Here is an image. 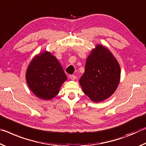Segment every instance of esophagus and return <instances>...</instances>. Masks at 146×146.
<instances>
[{
  "label": "esophagus",
  "instance_id": "obj_1",
  "mask_svg": "<svg viewBox=\"0 0 146 146\" xmlns=\"http://www.w3.org/2000/svg\"><path fill=\"white\" fill-rule=\"evenodd\" d=\"M69 78H70L71 79V80H76V76L75 75L72 74V75H70V76H69Z\"/></svg>",
  "mask_w": 146,
  "mask_h": 146
}]
</instances>
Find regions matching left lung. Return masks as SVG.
Listing matches in <instances>:
<instances>
[{"label": "left lung", "mask_w": 146, "mask_h": 146, "mask_svg": "<svg viewBox=\"0 0 146 146\" xmlns=\"http://www.w3.org/2000/svg\"><path fill=\"white\" fill-rule=\"evenodd\" d=\"M120 78V67L115 57L107 48L97 45L87 57L80 83L92 102H99L115 92Z\"/></svg>", "instance_id": "1"}]
</instances>
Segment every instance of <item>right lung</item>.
I'll return each instance as SVG.
<instances>
[{"label":"right lung","instance_id":"1","mask_svg":"<svg viewBox=\"0 0 146 146\" xmlns=\"http://www.w3.org/2000/svg\"><path fill=\"white\" fill-rule=\"evenodd\" d=\"M26 79L33 94L46 100L58 94L67 78L56 57L46 51L35 56L30 62Z\"/></svg>","mask_w":146,"mask_h":146}]
</instances>
